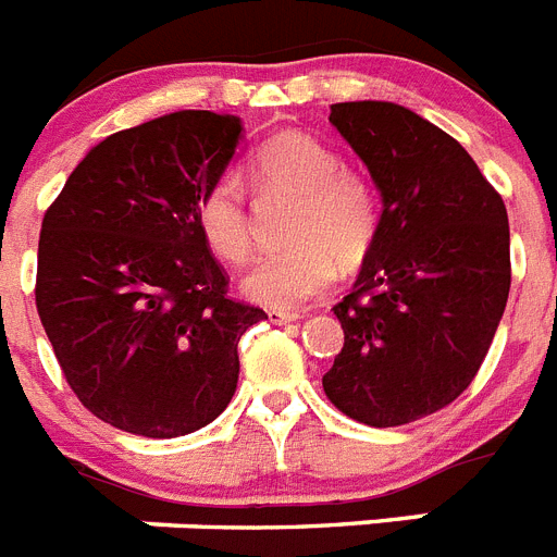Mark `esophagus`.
<instances>
[{
    "label": "esophagus",
    "mask_w": 557,
    "mask_h": 557,
    "mask_svg": "<svg viewBox=\"0 0 557 557\" xmlns=\"http://www.w3.org/2000/svg\"><path fill=\"white\" fill-rule=\"evenodd\" d=\"M268 318H270V323H275V326H287V323L301 321V314L287 312V309H270Z\"/></svg>",
    "instance_id": "34e87169"
}]
</instances>
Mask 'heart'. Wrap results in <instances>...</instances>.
<instances>
[{
	"instance_id": "1",
	"label": "heart",
	"mask_w": 557,
	"mask_h": 557,
	"mask_svg": "<svg viewBox=\"0 0 557 557\" xmlns=\"http://www.w3.org/2000/svg\"><path fill=\"white\" fill-rule=\"evenodd\" d=\"M250 175L259 189L298 195L289 239L293 248L256 259L239 289L248 301L295 309L332 287L339 259L357 262L371 248L379 225L376 195L362 175L339 166L337 152L307 133H278L256 150ZM195 223L206 248L223 262L250 253V223L243 191L231 175L200 195Z\"/></svg>"
}]
</instances>
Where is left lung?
Listing matches in <instances>:
<instances>
[{
    "label": "left lung",
    "mask_w": 557,
    "mask_h": 557,
    "mask_svg": "<svg viewBox=\"0 0 557 557\" xmlns=\"http://www.w3.org/2000/svg\"><path fill=\"white\" fill-rule=\"evenodd\" d=\"M329 122L382 200L346 332L323 376L339 412L401 426L451 405L480 371L510 293L508 211L466 147L396 102L332 106Z\"/></svg>",
    "instance_id": "8db88e82"
}]
</instances>
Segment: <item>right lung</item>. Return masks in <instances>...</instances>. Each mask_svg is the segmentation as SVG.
<instances>
[{
  "mask_svg": "<svg viewBox=\"0 0 557 557\" xmlns=\"http://www.w3.org/2000/svg\"><path fill=\"white\" fill-rule=\"evenodd\" d=\"M239 141V116L164 113L91 147L44 214L38 318L69 387L116 430L211 424L236 391V343L268 318L225 295L195 223Z\"/></svg>",
  "mask_w": 557,
  "mask_h": 557,
  "instance_id": "add662e5",
  "label": "right lung"
}]
</instances>
